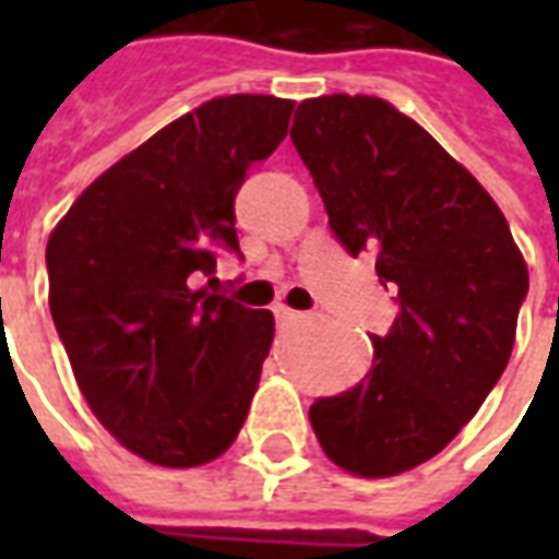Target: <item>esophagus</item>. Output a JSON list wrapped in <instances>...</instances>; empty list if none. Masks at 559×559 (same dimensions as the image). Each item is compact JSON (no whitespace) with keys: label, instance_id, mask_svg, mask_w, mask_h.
<instances>
[{"label":"esophagus","instance_id":"obj_1","mask_svg":"<svg viewBox=\"0 0 559 559\" xmlns=\"http://www.w3.org/2000/svg\"><path fill=\"white\" fill-rule=\"evenodd\" d=\"M272 314H275V320H278L281 326H287V323H293V320H299V311H293V308H287V305H275V308H272Z\"/></svg>","mask_w":559,"mask_h":559}]
</instances>
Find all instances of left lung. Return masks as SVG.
I'll use <instances>...</instances> for the list:
<instances>
[{"label":"left lung","mask_w":559,"mask_h":559,"mask_svg":"<svg viewBox=\"0 0 559 559\" xmlns=\"http://www.w3.org/2000/svg\"><path fill=\"white\" fill-rule=\"evenodd\" d=\"M290 140L353 257L377 254L399 317L371 335L374 365L311 404V428L341 469L399 476L443 452L506 371L527 263L491 194L416 126L371 95L296 107Z\"/></svg>","instance_id":"left-lung-1"}]
</instances>
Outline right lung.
<instances>
[{
	"label": "right lung",
	"instance_id": "right-lung-1",
	"mask_svg": "<svg viewBox=\"0 0 559 559\" xmlns=\"http://www.w3.org/2000/svg\"><path fill=\"white\" fill-rule=\"evenodd\" d=\"M296 102L200 104L116 160L47 242L50 314L83 399L158 467H200L242 428L275 317L194 290L218 248L239 254L236 194L287 138Z\"/></svg>",
	"mask_w": 559,
	"mask_h": 559
}]
</instances>
